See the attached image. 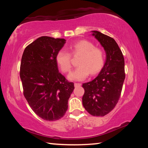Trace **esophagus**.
Wrapping results in <instances>:
<instances>
[{"label":"esophagus","mask_w":148,"mask_h":148,"mask_svg":"<svg viewBox=\"0 0 148 148\" xmlns=\"http://www.w3.org/2000/svg\"><path fill=\"white\" fill-rule=\"evenodd\" d=\"M82 86L81 84H79V83H74V86H75V87H79V86Z\"/></svg>","instance_id":"obj_1"}]
</instances>
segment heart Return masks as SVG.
Here are the masks:
<instances>
[{
    "label": "heart",
    "mask_w": 148,
    "mask_h": 148,
    "mask_svg": "<svg viewBox=\"0 0 148 148\" xmlns=\"http://www.w3.org/2000/svg\"><path fill=\"white\" fill-rule=\"evenodd\" d=\"M73 56L81 55L77 61L78 66L69 74L71 81H82L91 75L98 73L104 66L105 56L101 49L95 47V45L87 40H81L72 45L70 47ZM57 64L63 72L71 71V56L66 50L61 49L56 57Z\"/></svg>",
    "instance_id": "1"
}]
</instances>
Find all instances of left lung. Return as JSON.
Returning a JSON list of instances; mask_svg holds the SVG:
<instances>
[{"instance_id": "left-lung-1", "label": "left lung", "mask_w": 148, "mask_h": 148, "mask_svg": "<svg viewBox=\"0 0 148 148\" xmlns=\"http://www.w3.org/2000/svg\"><path fill=\"white\" fill-rule=\"evenodd\" d=\"M92 35L104 47L106 61L98 76L83 84V106L93 116H104L116 106L121 95L125 77V60L114 38L97 31Z\"/></svg>"}]
</instances>
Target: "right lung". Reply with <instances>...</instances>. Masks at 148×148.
<instances>
[{
    "label": "right lung",
    "instance_id": "1",
    "mask_svg": "<svg viewBox=\"0 0 148 148\" xmlns=\"http://www.w3.org/2000/svg\"><path fill=\"white\" fill-rule=\"evenodd\" d=\"M66 43L64 38L41 36L25 49L20 66L23 95L37 116L56 121L68 109L73 82L59 72L56 57Z\"/></svg>",
    "mask_w": 148,
    "mask_h": 148
}]
</instances>
